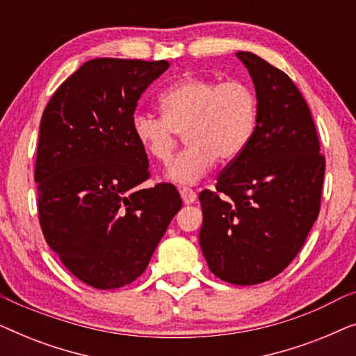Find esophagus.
Returning a JSON list of instances; mask_svg holds the SVG:
<instances>
[{
	"instance_id": "esophagus-1",
	"label": "esophagus",
	"mask_w": 356,
	"mask_h": 356,
	"mask_svg": "<svg viewBox=\"0 0 356 356\" xmlns=\"http://www.w3.org/2000/svg\"><path fill=\"white\" fill-rule=\"evenodd\" d=\"M179 194H181V199H183L184 204H191V202L196 201V197H197L196 191H193L191 188H186V186L179 189Z\"/></svg>"
}]
</instances>
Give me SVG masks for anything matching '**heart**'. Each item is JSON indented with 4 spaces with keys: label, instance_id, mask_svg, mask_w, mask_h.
I'll list each match as a JSON object with an SVG mask.
<instances>
[{
    "label": "heart",
    "instance_id": "obj_1",
    "mask_svg": "<svg viewBox=\"0 0 356 356\" xmlns=\"http://www.w3.org/2000/svg\"><path fill=\"white\" fill-rule=\"evenodd\" d=\"M162 116L136 111L131 133L136 143L157 162L167 163L181 134L189 144L170 163L168 178L191 184L206 177L213 163H228L245 152L254 136L259 104L251 86L241 81L220 82L189 74L159 95Z\"/></svg>",
    "mask_w": 356,
    "mask_h": 356
}]
</instances>
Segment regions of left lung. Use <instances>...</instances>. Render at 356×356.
<instances>
[{
    "mask_svg": "<svg viewBox=\"0 0 356 356\" xmlns=\"http://www.w3.org/2000/svg\"><path fill=\"white\" fill-rule=\"evenodd\" d=\"M236 56L256 87L251 143L199 194L202 254L218 279L256 285L298 254L319 216L325 157L309 106L293 81L250 51Z\"/></svg>",
    "mask_w": 356,
    "mask_h": 356,
    "instance_id": "obj_1",
    "label": "left lung"
}]
</instances>
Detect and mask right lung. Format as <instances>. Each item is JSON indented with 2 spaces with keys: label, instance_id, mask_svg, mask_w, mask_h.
I'll use <instances>...</instances> for the list:
<instances>
[{
  "label": "right lung",
  "instance_id": "add662e5",
  "mask_svg": "<svg viewBox=\"0 0 356 356\" xmlns=\"http://www.w3.org/2000/svg\"><path fill=\"white\" fill-rule=\"evenodd\" d=\"M168 61L95 58L58 87L42 115L38 222L72 275L99 290L129 285L181 209L172 183L143 189L147 154L131 116Z\"/></svg>",
  "mask_w": 356,
  "mask_h": 356
}]
</instances>
